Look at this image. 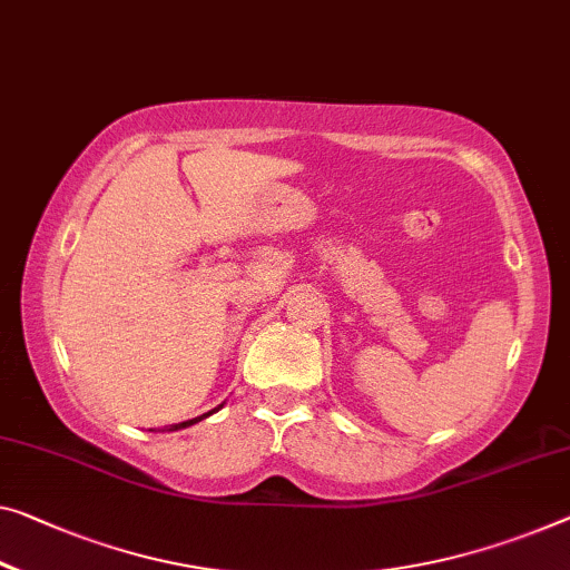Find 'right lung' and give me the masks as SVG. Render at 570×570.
<instances>
[{
  "instance_id": "right-lung-1",
  "label": "right lung",
  "mask_w": 570,
  "mask_h": 570,
  "mask_svg": "<svg viewBox=\"0 0 570 570\" xmlns=\"http://www.w3.org/2000/svg\"><path fill=\"white\" fill-rule=\"evenodd\" d=\"M218 407H222V405H218ZM216 407V410H218ZM216 410H212V413H206V415H200V417H194V420H186V423H175V425H168V428H165V431H180V428H188V425H194V423H200V420H204V417H208V415H214L216 413Z\"/></svg>"
}]
</instances>
